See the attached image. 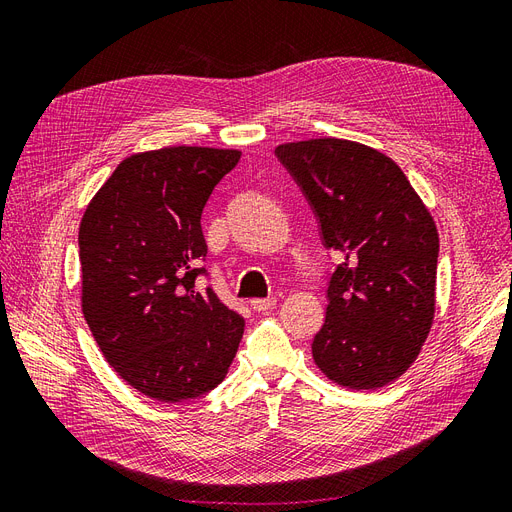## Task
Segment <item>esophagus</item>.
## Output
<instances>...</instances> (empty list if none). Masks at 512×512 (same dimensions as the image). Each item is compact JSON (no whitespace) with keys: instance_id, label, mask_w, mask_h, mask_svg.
I'll list each match as a JSON object with an SVG mask.
<instances>
[{"instance_id":"1","label":"esophagus","mask_w":512,"mask_h":512,"mask_svg":"<svg viewBox=\"0 0 512 512\" xmlns=\"http://www.w3.org/2000/svg\"><path fill=\"white\" fill-rule=\"evenodd\" d=\"M275 303H277V299H275V297H267V299H252V307L256 309V312H267V309H271Z\"/></svg>"}]
</instances>
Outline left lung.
<instances>
[{"label": "left lung", "mask_w": 512, "mask_h": 512, "mask_svg": "<svg viewBox=\"0 0 512 512\" xmlns=\"http://www.w3.org/2000/svg\"><path fill=\"white\" fill-rule=\"evenodd\" d=\"M314 207L324 247L344 258L312 354L324 376L376 391L406 374L436 314L438 228L389 156L346 138L275 147Z\"/></svg>", "instance_id": "left-lung-1"}]
</instances>
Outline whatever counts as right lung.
<instances>
[{"label":"right lung","mask_w":512,"mask_h":512,"mask_svg":"<svg viewBox=\"0 0 512 512\" xmlns=\"http://www.w3.org/2000/svg\"><path fill=\"white\" fill-rule=\"evenodd\" d=\"M239 149L164 147L123 160L79 228L81 307L104 359L132 389L179 404L218 386L245 320L211 286L200 215Z\"/></svg>","instance_id":"right-lung-1"}]
</instances>
